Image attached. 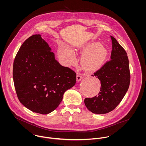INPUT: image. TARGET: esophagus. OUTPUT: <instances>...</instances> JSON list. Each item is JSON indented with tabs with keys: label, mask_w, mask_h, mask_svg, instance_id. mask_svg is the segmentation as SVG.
<instances>
[{
	"label": "esophagus",
	"mask_w": 146,
	"mask_h": 146,
	"mask_svg": "<svg viewBox=\"0 0 146 146\" xmlns=\"http://www.w3.org/2000/svg\"><path fill=\"white\" fill-rule=\"evenodd\" d=\"M82 75L80 74H78L77 75V77H76V79H77V81H80L82 79Z\"/></svg>",
	"instance_id": "1"
}]
</instances>
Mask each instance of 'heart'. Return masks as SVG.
Masks as SVG:
<instances>
[{"label":"heart","mask_w":146,"mask_h":146,"mask_svg":"<svg viewBox=\"0 0 146 146\" xmlns=\"http://www.w3.org/2000/svg\"><path fill=\"white\" fill-rule=\"evenodd\" d=\"M84 53L82 58V65L88 71L99 68L104 61L107 52L104 48L97 44H89L83 48ZM59 56L64 62L68 65L75 62L74 53L70 48L63 46L59 50Z\"/></svg>","instance_id":"b5f03b06"}]
</instances>
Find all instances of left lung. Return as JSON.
Wrapping results in <instances>:
<instances>
[{
    "instance_id": "obj_1",
    "label": "left lung",
    "mask_w": 146,
    "mask_h": 146,
    "mask_svg": "<svg viewBox=\"0 0 146 146\" xmlns=\"http://www.w3.org/2000/svg\"><path fill=\"white\" fill-rule=\"evenodd\" d=\"M112 50L111 60L94 73L101 82L98 95L86 98V108L96 114H104L113 110L127 92L130 80L129 60L124 49L111 36Z\"/></svg>"
}]
</instances>
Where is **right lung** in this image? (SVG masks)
<instances>
[{
    "label": "right lung",
    "mask_w": 146,
    "mask_h": 146,
    "mask_svg": "<svg viewBox=\"0 0 146 146\" xmlns=\"http://www.w3.org/2000/svg\"><path fill=\"white\" fill-rule=\"evenodd\" d=\"M39 34L26 39L17 52L13 78L17 97L33 112L45 115L61 102L64 93L76 83V74L56 59Z\"/></svg>",
    "instance_id": "obj_1"
}]
</instances>
